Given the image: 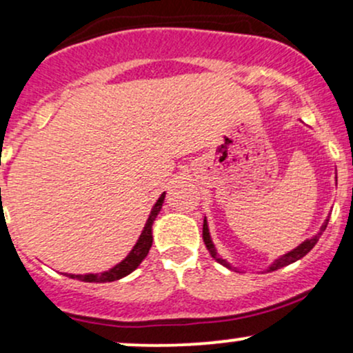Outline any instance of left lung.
Instances as JSON below:
<instances>
[{
	"label": "left lung",
	"instance_id": "8db88e82",
	"mask_svg": "<svg viewBox=\"0 0 353 353\" xmlns=\"http://www.w3.org/2000/svg\"><path fill=\"white\" fill-rule=\"evenodd\" d=\"M335 179H337V176H335ZM327 224H329V217H327L325 221H323V224H322V228H320L319 234H315V236H314V237H310V239H305V241H303L302 244H299L297 247H295V249L290 250V252L283 254V255H281V257H279V259H275V261L272 262V264H270L269 267H267V272H274V270L282 269V267L294 264V262H297L299 259H302L303 255L309 254L310 250L314 249V245L317 244V242H319V239H320V236H322V234H323V230H325ZM202 239H204V244H205V247H208V250L210 252V255H212V257L216 259V261L219 262V264L224 265V267H228V269H234V267L230 265L229 262L225 261V259L219 257L216 245H214L212 237H210V232H209V224H208V219H205V217H204V225H202ZM236 272H239L237 269H236Z\"/></svg>",
	"mask_w": 353,
	"mask_h": 353
}]
</instances>
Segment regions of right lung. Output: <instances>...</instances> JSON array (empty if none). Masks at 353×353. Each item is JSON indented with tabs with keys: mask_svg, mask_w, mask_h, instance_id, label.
Listing matches in <instances>:
<instances>
[{
	"mask_svg": "<svg viewBox=\"0 0 353 353\" xmlns=\"http://www.w3.org/2000/svg\"><path fill=\"white\" fill-rule=\"evenodd\" d=\"M164 197H165V192L161 194L159 199H157L156 204L152 205L151 214H149L148 222H145L143 232H141V236H139V239H137L134 247L131 249V252L125 255L124 261H121L119 264H116L112 269H109V270H106V272H101V274H84V275L64 274V275H68L70 279H78V281H83V282L103 283V282L119 281V279H123V277H125V275L131 274L132 270H136L137 267H139L141 262L144 261L145 255H148L149 249H151V245H152V224H154V221H156L157 214L161 212Z\"/></svg>",
	"mask_w": 353,
	"mask_h": 353,
	"instance_id": "right-lung-1",
	"label": "right lung"
}]
</instances>
